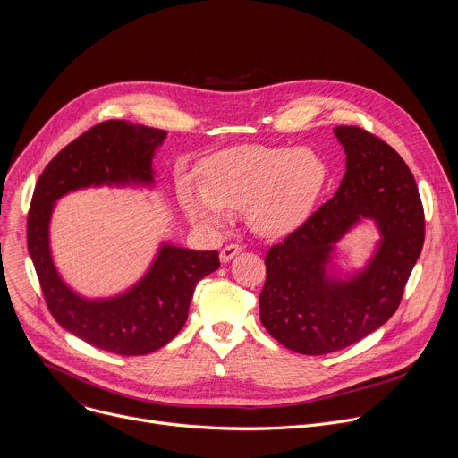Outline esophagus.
I'll return each instance as SVG.
<instances>
[{
	"instance_id": "34e87169",
	"label": "esophagus",
	"mask_w": 458,
	"mask_h": 458,
	"mask_svg": "<svg viewBox=\"0 0 458 458\" xmlns=\"http://www.w3.org/2000/svg\"><path fill=\"white\" fill-rule=\"evenodd\" d=\"M241 251H242V246H239V244H226V246L221 250V253H219L221 263H230V260H232L235 255H239Z\"/></svg>"
}]
</instances>
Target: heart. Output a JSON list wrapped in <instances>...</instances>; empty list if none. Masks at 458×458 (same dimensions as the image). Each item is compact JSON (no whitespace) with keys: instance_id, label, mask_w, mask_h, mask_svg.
I'll return each instance as SVG.
<instances>
[{"instance_id":"heart-1","label":"heart","mask_w":458,"mask_h":458,"mask_svg":"<svg viewBox=\"0 0 458 458\" xmlns=\"http://www.w3.org/2000/svg\"><path fill=\"white\" fill-rule=\"evenodd\" d=\"M326 182L328 166L311 150L239 145L205 163L199 186L181 181L177 195L193 223L219 228L228 212L244 208L255 233L276 239L310 219Z\"/></svg>"}]
</instances>
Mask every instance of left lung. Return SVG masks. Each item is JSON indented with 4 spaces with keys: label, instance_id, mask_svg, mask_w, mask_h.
I'll use <instances>...</instances> for the list:
<instances>
[{
    "label": "left lung",
    "instance_id": "obj_1",
    "mask_svg": "<svg viewBox=\"0 0 458 458\" xmlns=\"http://www.w3.org/2000/svg\"><path fill=\"white\" fill-rule=\"evenodd\" d=\"M346 174L334 198L267 253L260 322L292 352L324 355L373 334L401 304L424 244V210L404 159L359 126H335ZM371 220L379 239L343 275L338 242Z\"/></svg>",
    "mask_w": 458,
    "mask_h": 458
}]
</instances>
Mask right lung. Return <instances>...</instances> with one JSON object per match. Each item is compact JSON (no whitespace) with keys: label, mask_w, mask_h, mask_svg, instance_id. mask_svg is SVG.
<instances>
[{"label":"right lung","mask_w":458,"mask_h":458,"mask_svg":"<svg viewBox=\"0 0 458 458\" xmlns=\"http://www.w3.org/2000/svg\"><path fill=\"white\" fill-rule=\"evenodd\" d=\"M165 140L159 128L105 121L47 165L32 195L27 242L52 317L69 334L115 355H147L168 344L188 318L195 286L219 268V253L163 241L138 283L110 297H85L57 272L50 221L55 203L71 191L154 188V157Z\"/></svg>","instance_id":"1"}]
</instances>
